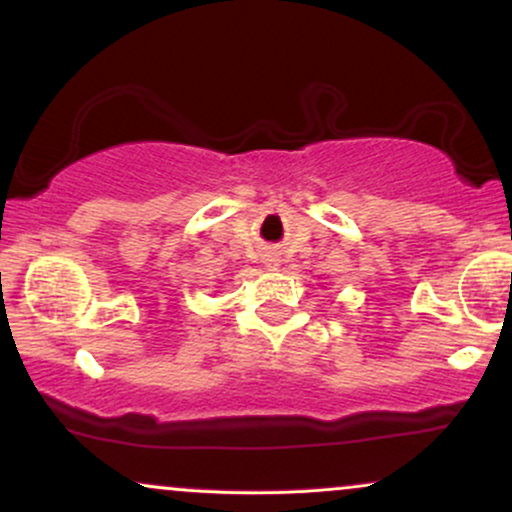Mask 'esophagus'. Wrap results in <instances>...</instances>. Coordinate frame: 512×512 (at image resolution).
Instances as JSON below:
<instances>
[{
    "label": "esophagus",
    "instance_id": "1",
    "mask_svg": "<svg viewBox=\"0 0 512 512\" xmlns=\"http://www.w3.org/2000/svg\"><path fill=\"white\" fill-rule=\"evenodd\" d=\"M267 267L276 269V267H279V260H276V257H267Z\"/></svg>",
    "mask_w": 512,
    "mask_h": 512
}]
</instances>
